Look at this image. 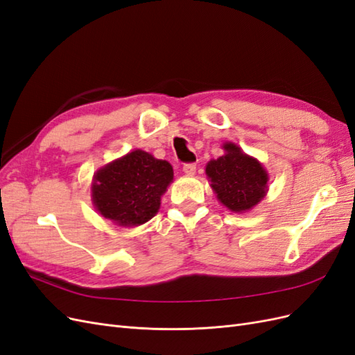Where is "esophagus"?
Instances as JSON below:
<instances>
[{
  "label": "esophagus",
  "instance_id": "esophagus-1",
  "mask_svg": "<svg viewBox=\"0 0 355 355\" xmlns=\"http://www.w3.org/2000/svg\"><path fill=\"white\" fill-rule=\"evenodd\" d=\"M196 170H197V166L194 163H188L184 166V173L188 176L196 175Z\"/></svg>",
  "mask_w": 355,
  "mask_h": 355
}]
</instances>
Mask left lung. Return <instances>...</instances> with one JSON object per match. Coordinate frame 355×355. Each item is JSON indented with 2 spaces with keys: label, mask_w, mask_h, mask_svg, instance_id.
<instances>
[{
  "label": "left lung",
  "mask_w": 355,
  "mask_h": 355,
  "mask_svg": "<svg viewBox=\"0 0 355 355\" xmlns=\"http://www.w3.org/2000/svg\"><path fill=\"white\" fill-rule=\"evenodd\" d=\"M222 149L223 155L210 159L206 166L210 187L230 211H250L266 196L268 171L259 159L243 153L237 144L225 142Z\"/></svg>",
  "instance_id": "obj_1"
}]
</instances>
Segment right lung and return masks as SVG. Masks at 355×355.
<instances>
[{"mask_svg":"<svg viewBox=\"0 0 355 355\" xmlns=\"http://www.w3.org/2000/svg\"><path fill=\"white\" fill-rule=\"evenodd\" d=\"M171 182L168 161L135 149L96 171L92 201L99 214L118 227H139L155 216Z\"/></svg>","mask_w":355,"mask_h":355,"instance_id":"right-lung-1","label":"right lung"}]
</instances>
